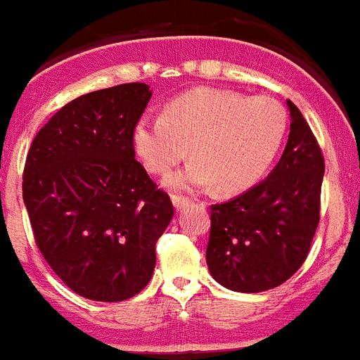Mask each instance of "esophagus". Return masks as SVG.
Segmentation results:
<instances>
[{"instance_id":"obj_1","label":"esophagus","mask_w":360,"mask_h":360,"mask_svg":"<svg viewBox=\"0 0 360 360\" xmlns=\"http://www.w3.org/2000/svg\"><path fill=\"white\" fill-rule=\"evenodd\" d=\"M173 204H174V207H176V210L180 211V210H184V207H186V205L191 204V200H189V198H187V196H182V195H173Z\"/></svg>"}]
</instances>
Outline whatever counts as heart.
<instances>
[{
  "instance_id": "obj_1",
  "label": "heart",
  "mask_w": 360,
  "mask_h": 360,
  "mask_svg": "<svg viewBox=\"0 0 360 360\" xmlns=\"http://www.w3.org/2000/svg\"><path fill=\"white\" fill-rule=\"evenodd\" d=\"M288 131V112L275 98L224 89H195L173 98L160 118L142 116L133 146L153 174L169 173L186 158L193 162L171 174L173 189H204L217 184L224 193L250 189L271 167Z\"/></svg>"
}]
</instances>
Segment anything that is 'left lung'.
I'll return each mask as SVG.
<instances>
[{"mask_svg": "<svg viewBox=\"0 0 360 360\" xmlns=\"http://www.w3.org/2000/svg\"><path fill=\"white\" fill-rule=\"evenodd\" d=\"M288 143L264 182L211 205L205 260L218 284L260 293L284 284L306 260L321 220L324 156L308 122L288 100Z\"/></svg>", "mask_w": 360, "mask_h": 360, "instance_id": "1", "label": "left lung"}]
</instances>
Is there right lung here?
<instances>
[{
  "mask_svg": "<svg viewBox=\"0 0 360 360\" xmlns=\"http://www.w3.org/2000/svg\"><path fill=\"white\" fill-rule=\"evenodd\" d=\"M149 100V85L138 82L84 94L39 129L27 155L23 202L36 245L85 299L140 293L174 214L134 158L133 129Z\"/></svg>",
  "mask_w": 360,
  "mask_h": 360,
  "instance_id": "right-lung-1",
  "label": "right lung"
}]
</instances>
